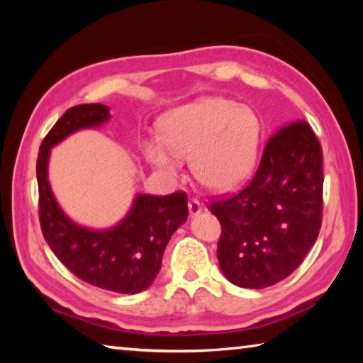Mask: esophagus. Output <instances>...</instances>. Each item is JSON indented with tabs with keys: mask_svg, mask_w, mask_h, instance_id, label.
I'll use <instances>...</instances> for the list:
<instances>
[{
	"mask_svg": "<svg viewBox=\"0 0 363 363\" xmlns=\"http://www.w3.org/2000/svg\"><path fill=\"white\" fill-rule=\"evenodd\" d=\"M189 213H190V216H196V214L201 213V203L199 200H195V199L189 200Z\"/></svg>",
	"mask_w": 363,
	"mask_h": 363,
	"instance_id": "obj_1",
	"label": "esophagus"
}]
</instances>
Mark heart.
Returning <instances> with one entry per match:
<instances>
[{"label": "heart", "mask_w": 363, "mask_h": 363, "mask_svg": "<svg viewBox=\"0 0 363 363\" xmlns=\"http://www.w3.org/2000/svg\"><path fill=\"white\" fill-rule=\"evenodd\" d=\"M160 131L162 139L144 140L143 152L169 176L179 173V158H192L196 179L225 192L242 186L256 167L261 121L243 104L203 97L168 112Z\"/></svg>", "instance_id": "1"}]
</instances>
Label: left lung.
I'll return each mask as SVG.
<instances>
[{
  "instance_id": "1",
  "label": "left lung",
  "mask_w": 363,
  "mask_h": 363,
  "mask_svg": "<svg viewBox=\"0 0 363 363\" xmlns=\"http://www.w3.org/2000/svg\"><path fill=\"white\" fill-rule=\"evenodd\" d=\"M322 194V147L312 128L306 121L280 128L253 181L210 205L223 227L218 259L225 279L261 290L298 269L320 232Z\"/></svg>"
}]
</instances>
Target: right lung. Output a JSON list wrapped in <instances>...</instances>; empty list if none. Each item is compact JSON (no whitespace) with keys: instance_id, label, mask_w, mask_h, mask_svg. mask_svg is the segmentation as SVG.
I'll return each mask as SVG.
<instances>
[{"instance_id":"right-lung-1","label":"right lung","mask_w":363,"mask_h":363,"mask_svg":"<svg viewBox=\"0 0 363 363\" xmlns=\"http://www.w3.org/2000/svg\"><path fill=\"white\" fill-rule=\"evenodd\" d=\"M108 120L107 106L83 104L67 110L43 139L36 160L40 224L49 248L78 279L102 290L136 294L155 280L171 235L187 220V195L139 194L118 224L96 230L67 216L48 179L49 155L54 145L73 133L97 128Z\"/></svg>"}]
</instances>
